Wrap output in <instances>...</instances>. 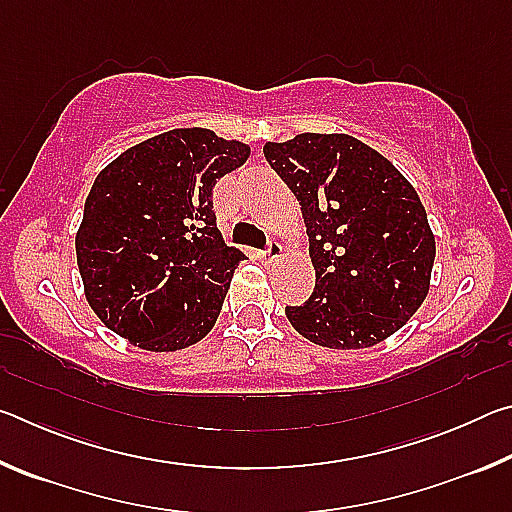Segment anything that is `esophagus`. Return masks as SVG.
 <instances>
[{"mask_svg":"<svg viewBox=\"0 0 512 512\" xmlns=\"http://www.w3.org/2000/svg\"><path fill=\"white\" fill-rule=\"evenodd\" d=\"M282 255V246L277 244V241H271V244H268L264 250H262V257L264 259H275V257H280Z\"/></svg>","mask_w":512,"mask_h":512,"instance_id":"34e87169","label":"esophagus"}]
</instances>
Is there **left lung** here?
Instances as JSON below:
<instances>
[{"label":"left lung","instance_id":"8db88e82","mask_svg":"<svg viewBox=\"0 0 512 512\" xmlns=\"http://www.w3.org/2000/svg\"><path fill=\"white\" fill-rule=\"evenodd\" d=\"M298 198L316 287L287 307L289 323L323 348H370L427 298L436 257L427 212L384 155L350 135L302 133L264 146Z\"/></svg>","mask_w":512,"mask_h":512}]
</instances>
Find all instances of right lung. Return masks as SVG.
<instances>
[{"label": "right lung", "instance_id": "obj_1", "mask_svg": "<svg viewBox=\"0 0 512 512\" xmlns=\"http://www.w3.org/2000/svg\"><path fill=\"white\" fill-rule=\"evenodd\" d=\"M248 153L207 128H176L99 173L76 259L103 325L153 352L183 350L210 332L244 259L223 244L212 192Z\"/></svg>", "mask_w": 512, "mask_h": 512}]
</instances>
